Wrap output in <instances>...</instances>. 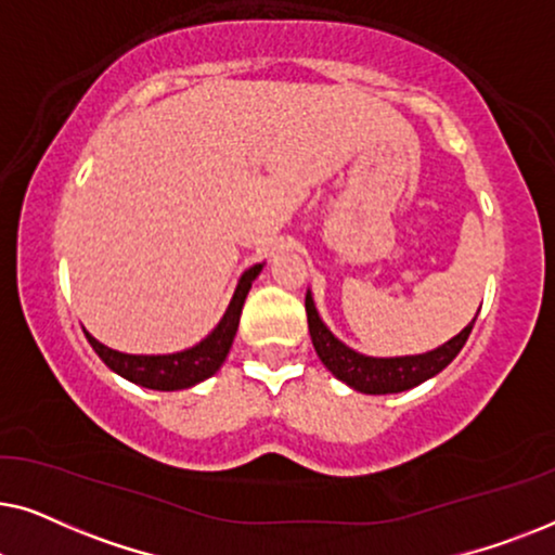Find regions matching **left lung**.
<instances>
[{
	"label": "left lung",
	"mask_w": 555,
	"mask_h": 555,
	"mask_svg": "<svg viewBox=\"0 0 555 555\" xmlns=\"http://www.w3.org/2000/svg\"><path fill=\"white\" fill-rule=\"evenodd\" d=\"M306 313H308V331L310 340L318 359L323 361V366L331 371L338 382L351 386V389L361 393H399L406 389H414L427 382V378L437 376L439 371L447 369L452 363L454 356L462 351V346L467 344L469 333H473V323H467L457 336L447 340V344L431 348L427 353H414V356H389V359H378V356H366L353 351L351 346H346L344 340L333 336L328 325L323 323V318L318 315V308L313 302V293H306ZM480 313V310H477Z\"/></svg>",
	"instance_id": "obj_1"
}]
</instances>
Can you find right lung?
<instances>
[{
  "mask_svg": "<svg viewBox=\"0 0 555 555\" xmlns=\"http://www.w3.org/2000/svg\"><path fill=\"white\" fill-rule=\"evenodd\" d=\"M262 272V262L253 264V268L242 272L234 295L227 306L222 321L215 325V331L199 344L177 353H158V356H143V353H120L116 348H108L101 340L90 336L86 331L88 344L93 351L101 356V361L118 376L128 378V382L143 386V389L154 391H179L189 389V386L202 384L204 378L215 376L219 366H222L227 353H230L232 340L237 336V325L242 315V306L253 287V280Z\"/></svg>",
  "mask_w": 555,
  "mask_h": 555,
  "instance_id": "right-lung-1",
  "label": "right lung"
}]
</instances>
